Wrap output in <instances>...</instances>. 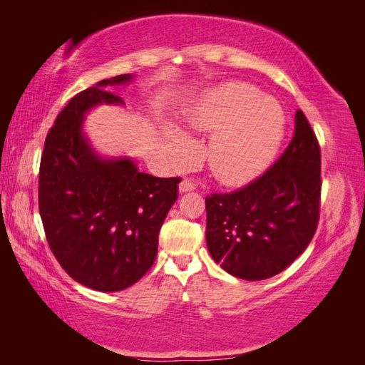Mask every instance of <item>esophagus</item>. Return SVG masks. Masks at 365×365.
<instances>
[{
  "instance_id": "34e87169",
  "label": "esophagus",
  "mask_w": 365,
  "mask_h": 365,
  "mask_svg": "<svg viewBox=\"0 0 365 365\" xmlns=\"http://www.w3.org/2000/svg\"><path fill=\"white\" fill-rule=\"evenodd\" d=\"M178 190H180L182 193H185V191H193L196 190V183L188 180V178H185V180H182L180 185H178Z\"/></svg>"
}]
</instances>
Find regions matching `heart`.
<instances>
[{
  "mask_svg": "<svg viewBox=\"0 0 365 365\" xmlns=\"http://www.w3.org/2000/svg\"><path fill=\"white\" fill-rule=\"evenodd\" d=\"M195 130L214 133L207 146L209 169L220 182L242 185L267 168L282 143L285 115L280 104L259 96L256 86L228 82L201 98L190 110ZM180 160H190L195 148L182 135H172Z\"/></svg>",
  "mask_w": 365,
  "mask_h": 365,
  "instance_id": "1",
  "label": "heart"
}]
</instances>
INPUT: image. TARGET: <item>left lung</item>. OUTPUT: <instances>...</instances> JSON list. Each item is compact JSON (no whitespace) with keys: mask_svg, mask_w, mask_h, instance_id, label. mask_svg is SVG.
<instances>
[{"mask_svg":"<svg viewBox=\"0 0 365 365\" xmlns=\"http://www.w3.org/2000/svg\"><path fill=\"white\" fill-rule=\"evenodd\" d=\"M274 165L230 193L206 196V242L212 259L238 279L285 270L311 243L320 214V146L302 110Z\"/></svg>","mask_w":365,"mask_h":365,"instance_id":"1","label":"left lung"}]
</instances>
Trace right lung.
Here are the masks:
<instances>
[{
	"instance_id": "1",
	"label": "right lung",
	"mask_w": 365,
	"mask_h": 365,
	"mask_svg": "<svg viewBox=\"0 0 365 365\" xmlns=\"http://www.w3.org/2000/svg\"><path fill=\"white\" fill-rule=\"evenodd\" d=\"M80 91L49 128L38 172V209L46 242L73 280L96 292H120L143 277L178 197L180 177L140 172L130 159L104 160L82 135L83 114L101 103H123L108 85Z\"/></svg>"
}]
</instances>
